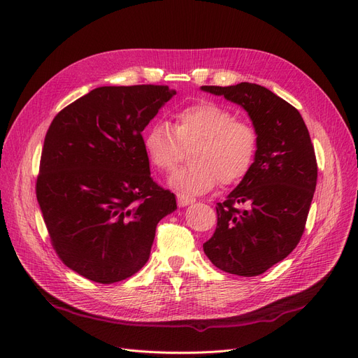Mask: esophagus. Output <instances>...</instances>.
I'll return each mask as SVG.
<instances>
[{
    "instance_id": "1",
    "label": "esophagus",
    "mask_w": 358,
    "mask_h": 358,
    "mask_svg": "<svg viewBox=\"0 0 358 358\" xmlns=\"http://www.w3.org/2000/svg\"><path fill=\"white\" fill-rule=\"evenodd\" d=\"M177 203H178V206L184 208V206H189V205L194 203V199L189 197V196H184V194H177Z\"/></svg>"
}]
</instances>
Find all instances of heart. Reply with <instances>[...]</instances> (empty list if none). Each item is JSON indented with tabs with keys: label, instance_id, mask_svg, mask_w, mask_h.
<instances>
[{
	"label": "heart",
	"instance_id": "1",
	"mask_svg": "<svg viewBox=\"0 0 358 358\" xmlns=\"http://www.w3.org/2000/svg\"><path fill=\"white\" fill-rule=\"evenodd\" d=\"M259 136L250 122L236 120L227 106L200 101L177 113L174 126L155 121L143 136V149L161 173H173L192 150V165L171 178L169 184L184 196L210 192L220 181L236 184L252 169Z\"/></svg>",
	"mask_w": 358,
	"mask_h": 358
}]
</instances>
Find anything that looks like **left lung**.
Listing matches in <instances>:
<instances>
[{"instance_id": "8db88e82", "label": "left lung", "mask_w": 358, "mask_h": 358, "mask_svg": "<svg viewBox=\"0 0 358 358\" xmlns=\"http://www.w3.org/2000/svg\"><path fill=\"white\" fill-rule=\"evenodd\" d=\"M201 90L240 105L259 136L252 169L216 205L217 225L203 250L224 272L256 276L284 260L303 236L317 181L315 149L300 113L269 89L243 82Z\"/></svg>"}]
</instances>
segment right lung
<instances>
[{"label":"right lung","mask_w":358,"mask_h":358,"mask_svg":"<svg viewBox=\"0 0 358 358\" xmlns=\"http://www.w3.org/2000/svg\"><path fill=\"white\" fill-rule=\"evenodd\" d=\"M168 86H102L59 111L46 131L36 197L64 265L99 284L145 266L176 194L155 182L142 131L176 95Z\"/></svg>","instance_id":"1"}]
</instances>
